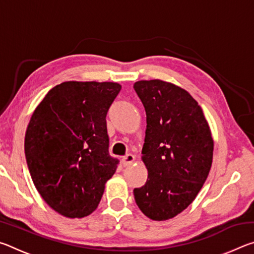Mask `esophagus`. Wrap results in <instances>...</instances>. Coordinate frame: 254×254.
Wrapping results in <instances>:
<instances>
[{"label": "esophagus", "instance_id": "esophagus-1", "mask_svg": "<svg viewBox=\"0 0 254 254\" xmlns=\"http://www.w3.org/2000/svg\"><path fill=\"white\" fill-rule=\"evenodd\" d=\"M134 160H135V157L133 156V154L128 153V154H127L126 157H123V159H122V163H123V166H124V167H127V166H130V165H132V163L134 162Z\"/></svg>", "mask_w": 254, "mask_h": 254}]
</instances>
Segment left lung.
<instances>
[{
    "mask_svg": "<svg viewBox=\"0 0 254 254\" xmlns=\"http://www.w3.org/2000/svg\"><path fill=\"white\" fill-rule=\"evenodd\" d=\"M147 114L142 161L148 179L133 190L145 216L167 221L186 209L212 167L214 141L203 110L179 86L160 79L133 85Z\"/></svg>",
    "mask_w": 254,
    "mask_h": 254,
    "instance_id": "left-lung-1",
    "label": "left lung"
}]
</instances>
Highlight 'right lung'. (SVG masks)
Listing matches in <instances>:
<instances>
[{
    "instance_id": "add662e5",
    "label": "right lung",
    "mask_w": 254,
    "mask_h": 254,
    "mask_svg": "<svg viewBox=\"0 0 254 254\" xmlns=\"http://www.w3.org/2000/svg\"><path fill=\"white\" fill-rule=\"evenodd\" d=\"M121 88L111 81H64L30 119L24 137L30 175L44 200L63 216L92 214L117 171L106 114Z\"/></svg>"
}]
</instances>
